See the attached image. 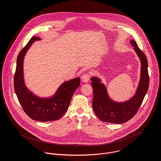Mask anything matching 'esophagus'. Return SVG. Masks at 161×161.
<instances>
[{"instance_id": "esophagus-1", "label": "esophagus", "mask_w": 161, "mask_h": 161, "mask_svg": "<svg viewBox=\"0 0 161 161\" xmlns=\"http://www.w3.org/2000/svg\"><path fill=\"white\" fill-rule=\"evenodd\" d=\"M90 78V75L89 73H85V75H83L82 76L81 79H82V81H83V82L86 83V82H88V81L89 80Z\"/></svg>"}]
</instances>
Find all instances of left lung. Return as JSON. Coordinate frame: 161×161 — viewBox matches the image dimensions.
I'll return each mask as SVG.
<instances>
[{"mask_svg": "<svg viewBox=\"0 0 161 161\" xmlns=\"http://www.w3.org/2000/svg\"><path fill=\"white\" fill-rule=\"evenodd\" d=\"M134 50L142 62L141 78L136 94L130 100L124 103H116L111 101L107 94L105 86L96 77L91 78L94 97L92 107L96 116L102 121L122 124L131 119L140 108L149 86L148 61L145 53L138 48L136 42L130 41Z\"/></svg>", "mask_w": 161, "mask_h": 161, "instance_id": "1", "label": "left lung"}]
</instances>
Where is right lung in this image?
<instances>
[{
  "instance_id": "add662e5",
  "label": "right lung",
  "mask_w": 161,
  "mask_h": 161,
  "mask_svg": "<svg viewBox=\"0 0 161 161\" xmlns=\"http://www.w3.org/2000/svg\"><path fill=\"white\" fill-rule=\"evenodd\" d=\"M39 39L36 36L32 37L19 52L14 76V88L23 109L31 119L40 122L55 121L60 119L67 110L73 94L80 85V78L65 82L59 87L55 96L49 99L39 98L31 93L24 83L23 62L31 44Z\"/></svg>"
}]
</instances>
